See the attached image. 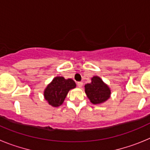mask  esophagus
Instances as JSON below:
<instances>
[{
    "instance_id": "1",
    "label": "esophagus",
    "mask_w": 150,
    "mask_h": 150,
    "mask_svg": "<svg viewBox=\"0 0 150 150\" xmlns=\"http://www.w3.org/2000/svg\"><path fill=\"white\" fill-rule=\"evenodd\" d=\"M83 83H82V82H78L77 83V86H78V87H79V88H81V87L83 86Z\"/></svg>"
}]
</instances>
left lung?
Masks as SVG:
<instances>
[{"label":"left lung","mask_w":150,"mask_h":150,"mask_svg":"<svg viewBox=\"0 0 150 150\" xmlns=\"http://www.w3.org/2000/svg\"><path fill=\"white\" fill-rule=\"evenodd\" d=\"M91 82L85 85V92L93 104H103L110 98L111 90L100 77L94 76Z\"/></svg>","instance_id":"8db88e82"}]
</instances>
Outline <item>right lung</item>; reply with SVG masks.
I'll list each match as a JSON object with an SVG mask.
<instances>
[{
  "label": "right lung",
  "instance_id": "obj_1",
  "mask_svg": "<svg viewBox=\"0 0 150 150\" xmlns=\"http://www.w3.org/2000/svg\"><path fill=\"white\" fill-rule=\"evenodd\" d=\"M76 85L72 79H64L63 76H55L43 91V96L48 104L53 107L62 105L68 91L76 88Z\"/></svg>",
  "mask_w": 150,
  "mask_h": 150
}]
</instances>
